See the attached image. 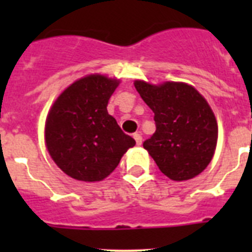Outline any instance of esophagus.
<instances>
[{"mask_svg": "<svg viewBox=\"0 0 252 252\" xmlns=\"http://www.w3.org/2000/svg\"><path fill=\"white\" fill-rule=\"evenodd\" d=\"M133 139H135V141H136V145L137 146L141 145L142 136H141V135H140V133H135V135H133Z\"/></svg>", "mask_w": 252, "mask_h": 252, "instance_id": "1", "label": "esophagus"}]
</instances>
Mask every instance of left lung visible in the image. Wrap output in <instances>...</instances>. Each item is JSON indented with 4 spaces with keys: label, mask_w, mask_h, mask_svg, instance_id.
I'll return each mask as SVG.
<instances>
[{
    "label": "left lung",
    "mask_w": 252,
    "mask_h": 252,
    "mask_svg": "<svg viewBox=\"0 0 252 252\" xmlns=\"http://www.w3.org/2000/svg\"><path fill=\"white\" fill-rule=\"evenodd\" d=\"M135 88L154 112L157 131L144 149L160 171L175 182L192 179L215 155L218 125L207 99L183 82L151 84L136 79Z\"/></svg>",
    "instance_id": "left-lung-1"
}]
</instances>
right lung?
Wrapping results in <instances>:
<instances>
[{
  "label": "right lung",
  "mask_w": 252,
  "mask_h": 252,
  "mask_svg": "<svg viewBox=\"0 0 252 252\" xmlns=\"http://www.w3.org/2000/svg\"><path fill=\"white\" fill-rule=\"evenodd\" d=\"M120 83L117 78L88 74L66 87L51 104L44 132L46 149L58 168L73 179L101 182L136 144L107 111Z\"/></svg>",
  "instance_id": "1"
}]
</instances>
